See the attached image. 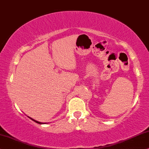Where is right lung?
<instances>
[{"label":"right lung","instance_id":"right-lung-1","mask_svg":"<svg viewBox=\"0 0 149 149\" xmlns=\"http://www.w3.org/2000/svg\"><path fill=\"white\" fill-rule=\"evenodd\" d=\"M31 119H32V120H33V121H34V122H36V123H38V124H42V123H41V122H37V121H36V120H34V119H32V118H30Z\"/></svg>","mask_w":149,"mask_h":149}]
</instances>
